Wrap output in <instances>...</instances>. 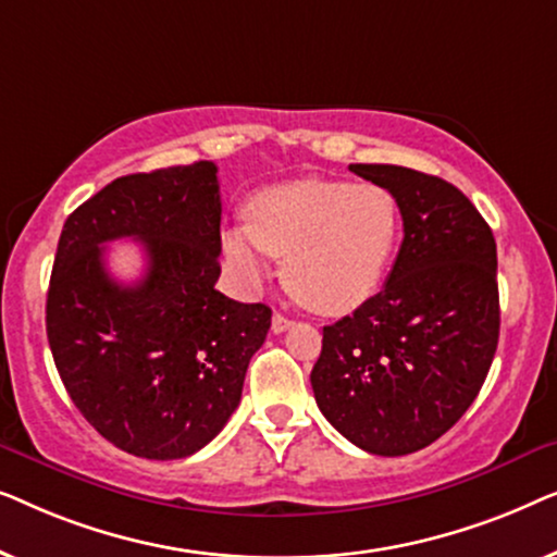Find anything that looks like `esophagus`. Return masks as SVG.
Returning a JSON list of instances; mask_svg holds the SVG:
<instances>
[{
    "instance_id": "obj_1",
    "label": "esophagus",
    "mask_w": 557,
    "mask_h": 557,
    "mask_svg": "<svg viewBox=\"0 0 557 557\" xmlns=\"http://www.w3.org/2000/svg\"><path fill=\"white\" fill-rule=\"evenodd\" d=\"M294 326V319H288V317H284V314H273V319H271V330H273V334H281V332H286V330H292Z\"/></svg>"
}]
</instances>
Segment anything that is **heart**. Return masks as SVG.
Returning a JSON list of instances; mask_svg holds the SVG:
<instances>
[{"label":"heart","mask_w":557,"mask_h":557,"mask_svg":"<svg viewBox=\"0 0 557 557\" xmlns=\"http://www.w3.org/2000/svg\"><path fill=\"white\" fill-rule=\"evenodd\" d=\"M403 238L400 202L383 185L304 177L250 195L246 225L223 231V253L246 284H261L271 256L284 281L322 314H345L380 292Z\"/></svg>","instance_id":"obj_1"}]
</instances>
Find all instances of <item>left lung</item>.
<instances>
[{"instance_id": "obj_1", "label": "left lung", "mask_w": 557, "mask_h": 557, "mask_svg": "<svg viewBox=\"0 0 557 557\" xmlns=\"http://www.w3.org/2000/svg\"><path fill=\"white\" fill-rule=\"evenodd\" d=\"M349 172L398 197L403 243L383 292L324 326L317 406L362 451L406 456L482 391L499 342L497 243L451 182L395 164Z\"/></svg>"}]
</instances>
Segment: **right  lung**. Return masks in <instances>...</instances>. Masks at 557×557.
<instances>
[{"mask_svg":"<svg viewBox=\"0 0 557 557\" xmlns=\"http://www.w3.org/2000/svg\"><path fill=\"white\" fill-rule=\"evenodd\" d=\"M218 166L126 174L67 215L48 288V342L67 395L121 451L185 459L238 408L265 304L220 294ZM134 237L148 271L132 287L104 271V243Z\"/></svg>","mask_w":557,"mask_h":557,"instance_id":"1","label":"right lung"}]
</instances>
